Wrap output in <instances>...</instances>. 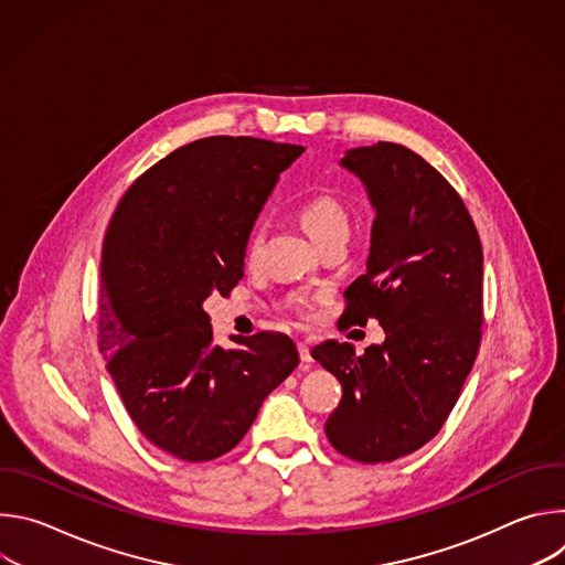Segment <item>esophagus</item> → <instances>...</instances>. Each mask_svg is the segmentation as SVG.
<instances>
[{
	"label": "esophagus",
	"mask_w": 565,
	"mask_h": 565,
	"mask_svg": "<svg viewBox=\"0 0 565 565\" xmlns=\"http://www.w3.org/2000/svg\"><path fill=\"white\" fill-rule=\"evenodd\" d=\"M297 349H299V358L303 364H310L312 362V355H310V349L306 342H297Z\"/></svg>",
	"instance_id": "obj_1"
}]
</instances>
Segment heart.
Wrapping results in <instances>:
<instances>
[{
  "instance_id": "1",
  "label": "heart",
  "mask_w": 565,
  "mask_h": 565,
  "mask_svg": "<svg viewBox=\"0 0 565 565\" xmlns=\"http://www.w3.org/2000/svg\"><path fill=\"white\" fill-rule=\"evenodd\" d=\"M299 223L303 225V230L308 232V236L315 241V244H321V241L333 236V234H349V207L333 194H315L308 201L301 203L299 212ZM262 248V232L255 230L250 236V246H248V255L257 257ZM290 306L299 312L306 315L308 312V299L303 297H295L290 301Z\"/></svg>"
}]
</instances>
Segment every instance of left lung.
I'll return each mask as SVG.
<instances>
[{"instance_id": "obj_1", "label": "left lung", "mask_w": 565, "mask_h": 565, "mask_svg": "<svg viewBox=\"0 0 565 565\" xmlns=\"http://www.w3.org/2000/svg\"><path fill=\"white\" fill-rule=\"evenodd\" d=\"M340 166L375 210L366 273L344 292V324L384 329L362 355L324 342L312 358L344 393L327 420L331 445L358 462H391L429 443L473 366L482 327V248L447 179L416 151L377 142Z\"/></svg>"}]
</instances>
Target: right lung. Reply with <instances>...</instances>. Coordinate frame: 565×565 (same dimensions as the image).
<instances>
[{
  "label": "right lung",
  "mask_w": 565,
  "mask_h": 565,
  "mask_svg": "<svg viewBox=\"0 0 565 565\" xmlns=\"http://www.w3.org/2000/svg\"><path fill=\"white\" fill-rule=\"evenodd\" d=\"M301 151L250 136L183 145L125 192L105 232L100 353L140 434L181 460L236 447L299 364L281 333L212 344L203 301L244 277L250 230Z\"/></svg>",
  "instance_id": "1"
}]
</instances>
